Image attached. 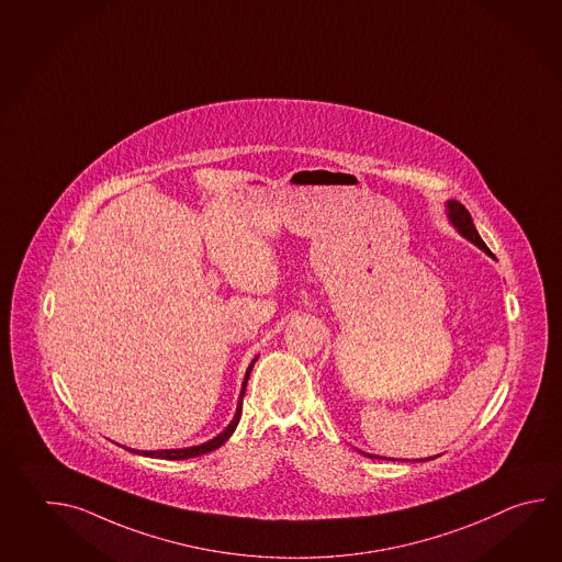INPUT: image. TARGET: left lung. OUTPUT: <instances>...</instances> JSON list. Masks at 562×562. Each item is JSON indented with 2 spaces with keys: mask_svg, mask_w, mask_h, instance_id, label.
Listing matches in <instances>:
<instances>
[{
  "mask_svg": "<svg viewBox=\"0 0 562 562\" xmlns=\"http://www.w3.org/2000/svg\"><path fill=\"white\" fill-rule=\"evenodd\" d=\"M448 210V218L452 222V226L459 229L460 234L467 238V240L472 241V244H476L481 250H484L486 254H491L488 250V246L482 241L481 234L476 232L474 228V222L470 218L469 210L462 206L460 202L457 200H448L447 202ZM493 256V254H491ZM370 457V454H368Z\"/></svg>",
  "mask_w": 562,
  "mask_h": 562,
  "instance_id": "1",
  "label": "left lung"
}]
</instances>
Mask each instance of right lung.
I'll return each instance as SVG.
<instances>
[{"mask_svg": "<svg viewBox=\"0 0 562 562\" xmlns=\"http://www.w3.org/2000/svg\"><path fill=\"white\" fill-rule=\"evenodd\" d=\"M254 362H256V360H252V364H250L248 370H246V376H244V382H241L240 401H238V408H236V414H234V420L224 428V432H220L218 436H214L212 440H207V442L200 445V447L170 448V450H132V452L142 454V457H151V459L183 460L194 459V457L206 454V452H212V450H216V448L222 447V445L228 440L229 436H232V432L236 430L238 423H240L241 401H244V394H246V384H248V379H250Z\"/></svg>", "mask_w": 562, "mask_h": 562, "instance_id": "add662e5", "label": "right lung"}]
</instances>
